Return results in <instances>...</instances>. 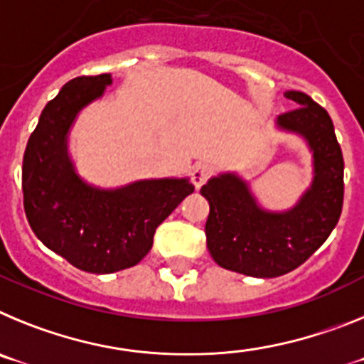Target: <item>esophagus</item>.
<instances>
[{
	"mask_svg": "<svg viewBox=\"0 0 364 364\" xmlns=\"http://www.w3.org/2000/svg\"><path fill=\"white\" fill-rule=\"evenodd\" d=\"M210 173H211V167L208 166V164H204V162L197 164V166L193 167V173H191L193 186H195L197 189H200L202 186L205 184V180H208Z\"/></svg>",
	"mask_w": 364,
	"mask_h": 364,
	"instance_id": "obj_1",
	"label": "esophagus"
}]
</instances>
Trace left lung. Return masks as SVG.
Segmentation results:
<instances>
[{
  "instance_id": "1",
  "label": "left lung",
  "mask_w": 364,
  "mask_h": 364,
  "mask_svg": "<svg viewBox=\"0 0 364 364\" xmlns=\"http://www.w3.org/2000/svg\"><path fill=\"white\" fill-rule=\"evenodd\" d=\"M297 107L277 117L279 131L301 136L311 153L314 178L290 210L269 211L237 173L211 176L200 193L210 202L205 240L222 268L272 279L310 259L332 233L343 210V153L332 118L304 92L286 91Z\"/></svg>"
}]
</instances>
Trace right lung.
Instances as JSON below:
<instances>
[{
  "instance_id": "right-lung-1",
  "label": "right lung",
  "mask_w": 364,
  "mask_h": 364,
  "mask_svg": "<svg viewBox=\"0 0 364 364\" xmlns=\"http://www.w3.org/2000/svg\"><path fill=\"white\" fill-rule=\"evenodd\" d=\"M111 74L80 76L41 111L23 156V204L45 246L89 273H114L138 264L156 228L195 191L184 178H146L98 188L82 178L69 154V133L83 107L102 98Z\"/></svg>"
}]
</instances>
